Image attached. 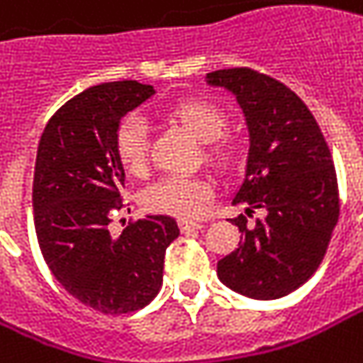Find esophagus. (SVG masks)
<instances>
[{"label": "esophagus", "mask_w": 363, "mask_h": 363, "mask_svg": "<svg viewBox=\"0 0 363 363\" xmlns=\"http://www.w3.org/2000/svg\"><path fill=\"white\" fill-rule=\"evenodd\" d=\"M179 228H181V232H193V230H201L203 225L201 224H197V222H189V220H181L179 222Z\"/></svg>", "instance_id": "1"}]
</instances>
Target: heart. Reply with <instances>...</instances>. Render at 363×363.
<instances>
[{
  "mask_svg": "<svg viewBox=\"0 0 363 363\" xmlns=\"http://www.w3.org/2000/svg\"><path fill=\"white\" fill-rule=\"evenodd\" d=\"M168 118L207 145V160L228 168L236 160V150L228 141H218L224 135V111L213 102L201 98H189L168 108ZM115 152L123 168L131 174H139L147 166V127L139 117L121 121L115 133ZM213 189L203 179H162L150 184L141 193V203L147 211L172 216L181 220H193L201 216L205 203L211 199Z\"/></svg>",
  "mask_w": 363,
  "mask_h": 363,
  "instance_id": "heart-1",
  "label": "heart"
}]
</instances>
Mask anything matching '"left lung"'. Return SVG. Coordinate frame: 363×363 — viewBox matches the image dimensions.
<instances>
[{
  "mask_svg": "<svg viewBox=\"0 0 363 363\" xmlns=\"http://www.w3.org/2000/svg\"><path fill=\"white\" fill-rule=\"evenodd\" d=\"M207 84L236 96L248 129L245 179L232 203L265 211L255 228L245 216L234 220L240 245L218 263V277L246 298H284L314 275L339 220L327 141L308 106L269 75L218 69Z\"/></svg>",
  "mask_w": 363,
  "mask_h": 363,
  "instance_id": "left-lung-1",
  "label": "left lung"
}]
</instances>
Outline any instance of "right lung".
<instances>
[{"mask_svg":"<svg viewBox=\"0 0 363 363\" xmlns=\"http://www.w3.org/2000/svg\"><path fill=\"white\" fill-rule=\"evenodd\" d=\"M154 94L135 79L92 86L55 113L38 141L33 209L40 252L63 288L104 314L135 312L156 298L164 252L181 234L168 216H145L121 234L108 230L125 182L117 127Z\"/></svg>","mask_w":363,"mask_h":363,"instance_id":"add662e5","label":"right lung"}]
</instances>
